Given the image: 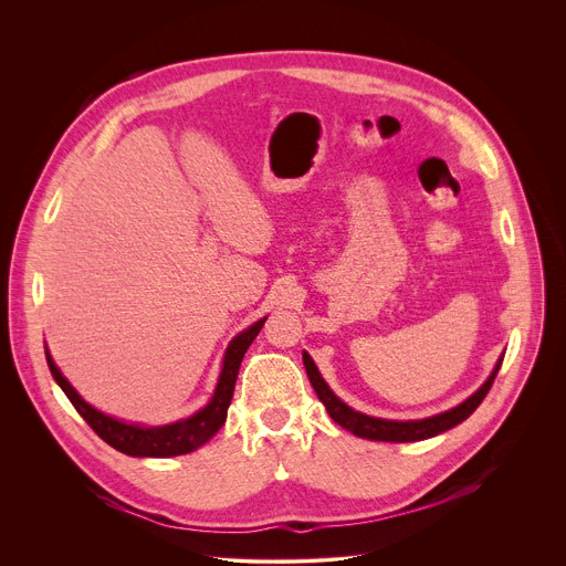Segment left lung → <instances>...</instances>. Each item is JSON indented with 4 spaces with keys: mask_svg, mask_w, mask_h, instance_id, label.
<instances>
[{
    "mask_svg": "<svg viewBox=\"0 0 566 566\" xmlns=\"http://www.w3.org/2000/svg\"><path fill=\"white\" fill-rule=\"evenodd\" d=\"M302 360H304V367H306V376L317 394V398L322 400V406L327 408L329 417L345 430H349L352 434L360 437V439H371V441H391V443H410V441H423V439H430V437H437L454 426H459L461 421H465L476 408L479 402L486 398L489 389L493 387V380L502 367V360L504 356L497 360L495 369L491 371V376L486 378V382H483L474 394H470L463 402H459L457 408L452 410H446L441 415H434V417H428V419H417V421H391V419H376V417H369V415H363V412H356L354 408H349L345 400H340L332 387L325 382V378H322V374L317 371L313 358L302 352Z\"/></svg>",
    "mask_w": 566,
    "mask_h": 566,
    "instance_id": "1",
    "label": "left lung"
}]
</instances>
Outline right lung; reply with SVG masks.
Masks as SVG:
<instances>
[{"label": "right lung", "instance_id": "add662e5", "mask_svg": "<svg viewBox=\"0 0 566 566\" xmlns=\"http://www.w3.org/2000/svg\"><path fill=\"white\" fill-rule=\"evenodd\" d=\"M264 322H266V317L258 319L255 325H251L249 329L237 334L230 340V345L223 354V365H221V374H219L214 394L208 400V406L201 408L199 412H195L192 417L181 419L177 423H168V426L127 423V421L114 419V417L96 410L62 376V371L53 363L49 349H46V363H49V369H51L55 382L62 387V391L71 400V406L77 410L80 417H83L92 426V430L105 443H109L112 448H116L118 452L129 454V457H154V459L179 457V454H188V452L201 448L226 423V415H228V406L232 400V391H234L241 358H244L251 343L262 332Z\"/></svg>", "mask_w": 566, "mask_h": 566}]
</instances>
